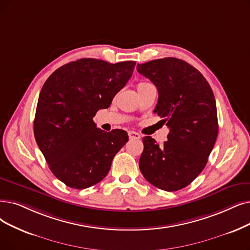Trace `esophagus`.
Here are the masks:
<instances>
[{
    "mask_svg": "<svg viewBox=\"0 0 250 250\" xmlns=\"http://www.w3.org/2000/svg\"><path fill=\"white\" fill-rule=\"evenodd\" d=\"M128 135H129V137L132 138V139H139V138H141V134L135 132V131H129Z\"/></svg>",
    "mask_w": 250,
    "mask_h": 250,
    "instance_id": "esophagus-1",
    "label": "esophagus"
}]
</instances>
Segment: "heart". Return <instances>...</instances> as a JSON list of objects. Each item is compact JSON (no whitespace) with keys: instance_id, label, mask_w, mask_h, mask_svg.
Segmentation results:
<instances>
[{"instance_id":"obj_1","label":"heart","mask_w":250,"mask_h":250,"mask_svg":"<svg viewBox=\"0 0 250 250\" xmlns=\"http://www.w3.org/2000/svg\"><path fill=\"white\" fill-rule=\"evenodd\" d=\"M145 84H146V83H145V82H142V83H139V84L137 85V88H138V87H141V86H143V85H145Z\"/></svg>"}]
</instances>
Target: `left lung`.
<instances>
[{
	"label": "left lung",
	"mask_w": 250,
	"mask_h": 250,
	"mask_svg": "<svg viewBox=\"0 0 250 250\" xmlns=\"http://www.w3.org/2000/svg\"><path fill=\"white\" fill-rule=\"evenodd\" d=\"M137 72L157 87L154 112L169 128L163 146L143 138L139 169L156 188L178 191L202 172L214 146L218 124L212 89L198 69L174 57L137 64Z\"/></svg>",
	"instance_id": "1"
}]
</instances>
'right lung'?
Segmentation results:
<instances>
[{
  "label": "right lung",
  "instance_id": "add662e5",
  "mask_svg": "<svg viewBox=\"0 0 250 250\" xmlns=\"http://www.w3.org/2000/svg\"><path fill=\"white\" fill-rule=\"evenodd\" d=\"M135 62L108 63L82 58L50 76L40 92L34 133L52 173L69 188L83 189L106 176L127 132L96 128L93 117L106 108L131 78Z\"/></svg>",
  "mask_w": 250,
  "mask_h": 250
}]
</instances>
